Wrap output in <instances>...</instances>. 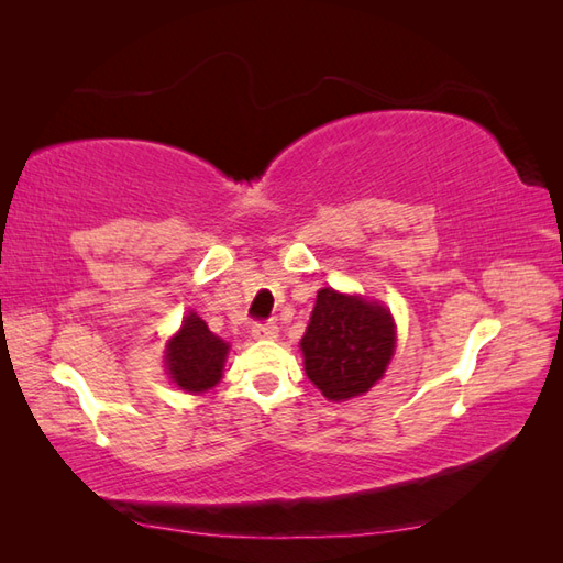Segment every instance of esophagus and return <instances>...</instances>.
Listing matches in <instances>:
<instances>
[{
	"instance_id": "1",
	"label": "esophagus",
	"mask_w": 563,
	"mask_h": 563,
	"mask_svg": "<svg viewBox=\"0 0 563 563\" xmlns=\"http://www.w3.org/2000/svg\"><path fill=\"white\" fill-rule=\"evenodd\" d=\"M251 333H254V339L271 341V339L278 336V327H275L273 321H256V324L251 327Z\"/></svg>"
}]
</instances>
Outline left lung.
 I'll return each instance as SVG.
<instances>
[{"mask_svg": "<svg viewBox=\"0 0 563 563\" xmlns=\"http://www.w3.org/2000/svg\"><path fill=\"white\" fill-rule=\"evenodd\" d=\"M305 373L327 399L367 391L385 375L394 353V324L385 307L363 297L319 290L302 336Z\"/></svg>", "mask_w": 563, "mask_h": 563, "instance_id": "8db88e82", "label": "left lung"}]
</instances>
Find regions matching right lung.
Instances as JSON below:
<instances>
[{
	"label": "right lung",
	"instance_id": "obj_1",
	"mask_svg": "<svg viewBox=\"0 0 563 563\" xmlns=\"http://www.w3.org/2000/svg\"><path fill=\"white\" fill-rule=\"evenodd\" d=\"M230 345L206 327V321L188 314L181 331L166 345V369L186 391H206L222 377L224 357Z\"/></svg>",
	"mask_w": 563,
	"mask_h": 563
}]
</instances>
